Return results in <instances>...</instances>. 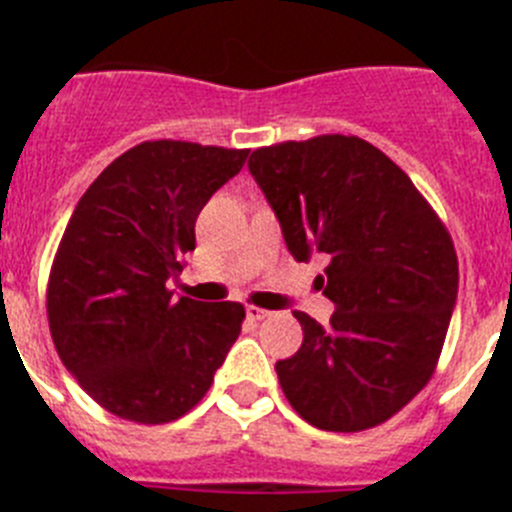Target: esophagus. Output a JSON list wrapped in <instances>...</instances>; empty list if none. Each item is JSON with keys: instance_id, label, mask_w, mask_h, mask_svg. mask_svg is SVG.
Returning <instances> with one entry per match:
<instances>
[{"instance_id": "1", "label": "esophagus", "mask_w": 512, "mask_h": 512, "mask_svg": "<svg viewBox=\"0 0 512 512\" xmlns=\"http://www.w3.org/2000/svg\"><path fill=\"white\" fill-rule=\"evenodd\" d=\"M246 315H248V320H253V323H256V320L271 318L269 310H264V307H256V305H248L246 307Z\"/></svg>"}]
</instances>
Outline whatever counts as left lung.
Returning <instances> with one entry per match:
<instances>
[{
  "mask_svg": "<svg viewBox=\"0 0 512 512\" xmlns=\"http://www.w3.org/2000/svg\"><path fill=\"white\" fill-rule=\"evenodd\" d=\"M248 171L297 261L328 259L318 277L336 312H295L302 346L277 361L289 405L320 431L356 433L400 413L428 379L459 292L446 225L410 176L356 135L259 148Z\"/></svg>",
  "mask_w": 512,
  "mask_h": 512,
  "instance_id": "1",
  "label": "left lung"
}]
</instances>
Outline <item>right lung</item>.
<instances>
[{
    "label": "right lung",
    "instance_id": "add662e5",
    "mask_svg": "<svg viewBox=\"0 0 512 512\" xmlns=\"http://www.w3.org/2000/svg\"><path fill=\"white\" fill-rule=\"evenodd\" d=\"M248 151L146 140L84 192L48 279V325L89 397L143 425L182 418L210 390L246 310L174 300L194 223Z\"/></svg>",
    "mask_w": 512,
    "mask_h": 512
}]
</instances>
